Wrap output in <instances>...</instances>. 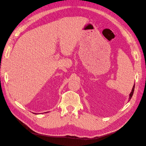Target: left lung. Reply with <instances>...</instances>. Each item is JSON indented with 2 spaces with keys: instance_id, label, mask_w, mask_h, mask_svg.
I'll return each mask as SVG.
<instances>
[{
  "instance_id": "1",
  "label": "left lung",
  "mask_w": 146,
  "mask_h": 146,
  "mask_svg": "<svg viewBox=\"0 0 146 146\" xmlns=\"http://www.w3.org/2000/svg\"><path fill=\"white\" fill-rule=\"evenodd\" d=\"M134 90H135V84H134V85H133V88H132L131 92H130V96H129V101H130V99H131V98L132 96H133V92H134Z\"/></svg>"
}]
</instances>
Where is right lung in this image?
Instances as JSON below:
<instances>
[{
  "label": "right lung",
  "instance_id": "right-lung-1",
  "mask_svg": "<svg viewBox=\"0 0 146 146\" xmlns=\"http://www.w3.org/2000/svg\"><path fill=\"white\" fill-rule=\"evenodd\" d=\"M35 114H36V113H35Z\"/></svg>",
  "mask_w": 146,
  "mask_h": 146
}]
</instances>
